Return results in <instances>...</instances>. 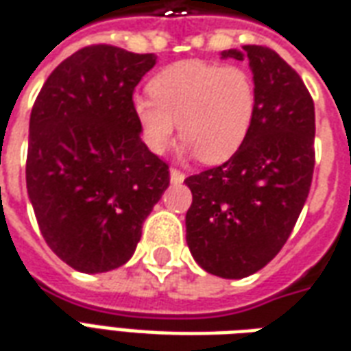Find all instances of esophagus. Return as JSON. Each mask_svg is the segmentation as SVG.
Wrapping results in <instances>:
<instances>
[{"label":"esophagus","mask_w":351,"mask_h":351,"mask_svg":"<svg viewBox=\"0 0 351 351\" xmlns=\"http://www.w3.org/2000/svg\"><path fill=\"white\" fill-rule=\"evenodd\" d=\"M169 175H171V182L173 184H182L184 178H186V175H184L182 171H178V169H171Z\"/></svg>","instance_id":"1"}]
</instances>
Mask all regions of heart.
Here are the masks:
<instances>
[{
    "label": "heart",
    "instance_id": "obj_1",
    "mask_svg": "<svg viewBox=\"0 0 351 351\" xmlns=\"http://www.w3.org/2000/svg\"><path fill=\"white\" fill-rule=\"evenodd\" d=\"M148 92L150 97L131 101L146 146L165 152L178 125L186 150L205 163H221L243 146L258 107L250 73L205 62L169 65L150 80Z\"/></svg>",
    "mask_w": 351,
    "mask_h": 351
}]
</instances>
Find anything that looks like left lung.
<instances>
[{
    "mask_svg": "<svg viewBox=\"0 0 351 351\" xmlns=\"http://www.w3.org/2000/svg\"><path fill=\"white\" fill-rule=\"evenodd\" d=\"M221 58L248 60L256 116L226 163L188 176L193 201L186 243L210 274L239 280L263 269L286 244L308 197L314 173V101L274 50L246 45Z\"/></svg>",
    "mask_w": 351,
    "mask_h": 351,
    "instance_id": "obj_1",
    "label": "left lung"
}]
</instances>
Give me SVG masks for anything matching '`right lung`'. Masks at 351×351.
<instances>
[{"instance_id":"add662e5","label":"right lung","mask_w":351,"mask_h":351,"mask_svg":"<svg viewBox=\"0 0 351 351\" xmlns=\"http://www.w3.org/2000/svg\"><path fill=\"white\" fill-rule=\"evenodd\" d=\"M154 54L77 50L50 73L29 116L27 195L45 241L75 271L128 263L169 167L141 141L133 92Z\"/></svg>"}]
</instances>
